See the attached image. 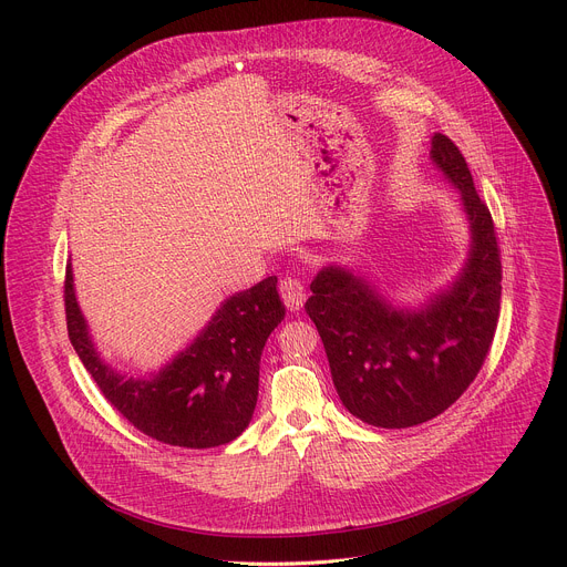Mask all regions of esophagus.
I'll return each mask as SVG.
<instances>
[{"label":"esophagus","instance_id":"esophagus-1","mask_svg":"<svg viewBox=\"0 0 567 567\" xmlns=\"http://www.w3.org/2000/svg\"><path fill=\"white\" fill-rule=\"evenodd\" d=\"M280 293L289 307V311H300L305 305V287L298 278H285L280 280Z\"/></svg>","mask_w":567,"mask_h":567}]
</instances>
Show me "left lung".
Returning <instances> with one entry per match:
<instances>
[{"instance_id": "obj_1", "label": "left lung", "mask_w": 567, "mask_h": 567, "mask_svg": "<svg viewBox=\"0 0 567 567\" xmlns=\"http://www.w3.org/2000/svg\"><path fill=\"white\" fill-rule=\"evenodd\" d=\"M431 161L457 190L471 235L453 282L417 305H401L350 267L328 265L311 280L305 302L343 406L379 429L424 424L457 401L487 359L501 311L492 213L449 136L433 134Z\"/></svg>"}]
</instances>
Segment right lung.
Here are the masks:
<instances>
[{
	"instance_id": "add662e5",
	"label": "right lung",
	"mask_w": 567,
	"mask_h": 567,
	"mask_svg": "<svg viewBox=\"0 0 567 567\" xmlns=\"http://www.w3.org/2000/svg\"><path fill=\"white\" fill-rule=\"evenodd\" d=\"M64 307L71 346L112 406L147 437L186 449L228 444L245 433L258 403L265 343L285 318L278 278H265L228 296L164 368L127 377L99 352L75 298L71 265Z\"/></svg>"
}]
</instances>
